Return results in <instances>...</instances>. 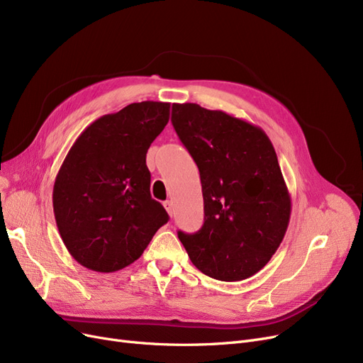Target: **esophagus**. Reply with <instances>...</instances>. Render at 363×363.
I'll use <instances>...</instances> for the list:
<instances>
[{"instance_id":"1","label":"esophagus","mask_w":363,"mask_h":363,"mask_svg":"<svg viewBox=\"0 0 363 363\" xmlns=\"http://www.w3.org/2000/svg\"><path fill=\"white\" fill-rule=\"evenodd\" d=\"M163 204H164V208H166L167 213L172 216V213H173V203H172L170 200H166Z\"/></svg>"}]
</instances>
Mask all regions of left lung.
Returning a JSON list of instances; mask_svg holds the SVG:
<instances>
[{
	"label": "left lung",
	"instance_id": "obj_1",
	"mask_svg": "<svg viewBox=\"0 0 363 363\" xmlns=\"http://www.w3.org/2000/svg\"><path fill=\"white\" fill-rule=\"evenodd\" d=\"M172 124L201 181L204 223L194 234L178 231L188 257L218 280L254 276L274 255L291 218L272 140L258 125L197 104H173Z\"/></svg>",
	"mask_w": 363,
	"mask_h": 363
}]
</instances>
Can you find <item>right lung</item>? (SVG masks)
<instances>
[{
  "label": "right lung",
  "mask_w": 363,
  "mask_h": 363,
  "mask_svg": "<svg viewBox=\"0 0 363 363\" xmlns=\"http://www.w3.org/2000/svg\"><path fill=\"white\" fill-rule=\"evenodd\" d=\"M170 104L145 101L106 114L77 138L53 186L57 230L72 258L113 273L144 254L169 220L150 193L147 151L169 121Z\"/></svg>",
  "instance_id": "obj_1"
}]
</instances>
